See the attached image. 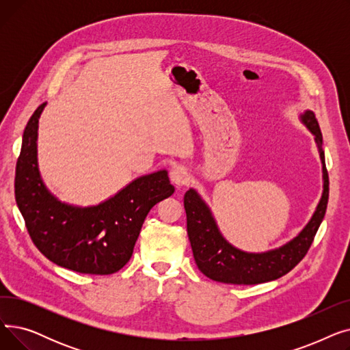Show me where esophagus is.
<instances>
[{"instance_id": "34e87169", "label": "esophagus", "mask_w": 350, "mask_h": 350, "mask_svg": "<svg viewBox=\"0 0 350 350\" xmlns=\"http://www.w3.org/2000/svg\"><path fill=\"white\" fill-rule=\"evenodd\" d=\"M170 180L173 181V185L178 187L186 186L190 180L189 170L186 167H183V165H176V167H173V170L170 172Z\"/></svg>"}]
</instances>
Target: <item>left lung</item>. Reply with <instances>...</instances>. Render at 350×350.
<instances>
[{"instance_id": "8db88e82", "label": "left lung", "mask_w": 350, "mask_h": 350, "mask_svg": "<svg viewBox=\"0 0 350 350\" xmlns=\"http://www.w3.org/2000/svg\"><path fill=\"white\" fill-rule=\"evenodd\" d=\"M302 122L315 135L318 143L323 164V193L308 226L284 247L262 254H248L234 248L219 234L208 207L200 196L194 190H189L185 194L187 234L194 261L198 269L210 280L234 285H256L278 280L302 261L314 243L327 207L329 176L322 149V133L315 113L306 110L302 115Z\"/></svg>"}]
</instances>
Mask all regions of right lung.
<instances>
[{"label":"right lung","instance_id":"right-lung-1","mask_svg":"<svg viewBox=\"0 0 350 350\" xmlns=\"http://www.w3.org/2000/svg\"><path fill=\"white\" fill-rule=\"evenodd\" d=\"M45 103L28 120L15 169V200L32 243L49 261L79 273L109 275L133 254L146 215L174 187L167 172L143 176L96 207L61 203L44 186L36 165V129Z\"/></svg>","mask_w":350,"mask_h":350}]
</instances>
